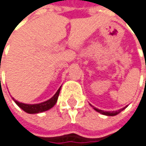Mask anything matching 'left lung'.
<instances>
[{"instance_id":"left-lung-1","label":"left lung","mask_w":146,"mask_h":146,"mask_svg":"<svg viewBox=\"0 0 146 146\" xmlns=\"http://www.w3.org/2000/svg\"><path fill=\"white\" fill-rule=\"evenodd\" d=\"M94 107V106H93ZM94 110H96L97 112H99V113H101V114H102V115H117V114H119L122 110H123L125 108H123V109H121V110H119L118 111H113V112H110V111H103V110H98V109H96V108H94Z\"/></svg>"}]
</instances>
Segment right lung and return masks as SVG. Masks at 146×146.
I'll return each mask as SVG.
<instances>
[{"label":"right lung","mask_w":146,"mask_h":146,"mask_svg":"<svg viewBox=\"0 0 146 146\" xmlns=\"http://www.w3.org/2000/svg\"><path fill=\"white\" fill-rule=\"evenodd\" d=\"M59 92H60V88H58L57 93L53 95L51 99L46 101V102L39 103V104H25V103H22V102L15 101V99H14V101L25 112L29 113V114H36V113L44 112V111H46V110H48L50 109H52L53 106L56 104L57 101H58Z\"/></svg>","instance_id":"obj_1"}]
</instances>
